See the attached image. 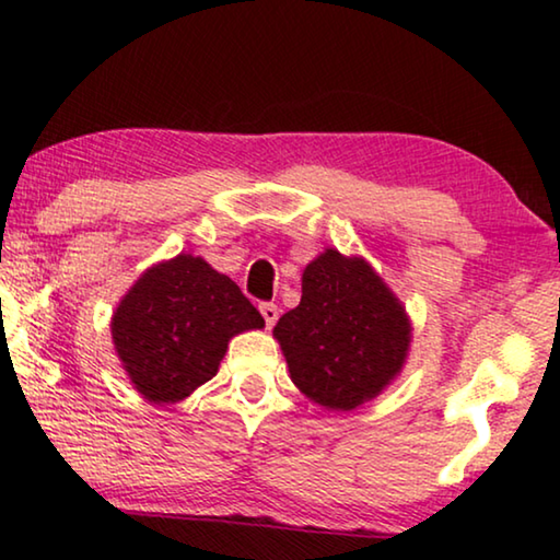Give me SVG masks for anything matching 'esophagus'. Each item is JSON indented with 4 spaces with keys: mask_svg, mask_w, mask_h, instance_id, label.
Returning <instances> with one entry per match:
<instances>
[{
    "mask_svg": "<svg viewBox=\"0 0 560 560\" xmlns=\"http://www.w3.org/2000/svg\"><path fill=\"white\" fill-rule=\"evenodd\" d=\"M259 311L264 320H267V328H271L279 320V306L277 303H259Z\"/></svg>",
    "mask_w": 560,
    "mask_h": 560,
    "instance_id": "34e87169",
    "label": "esophagus"
}]
</instances>
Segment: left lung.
<instances>
[{
	"label": "left lung",
	"instance_id": "1",
	"mask_svg": "<svg viewBox=\"0 0 560 560\" xmlns=\"http://www.w3.org/2000/svg\"><path fill=\"white\" fill-rule=\"evenodd\" d=\"M273 336L301 393L328 410H353L400 373L410 324L368 261L328 249L303 271L301 303Z\"/></svg>",
	"mask_w": 560,
	"mask_h": 560
}]
</instances>
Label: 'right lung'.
<instances>
[{"mask_svg":"<svg viewBox=\"0 0 560 560\" xmlns=\"http://www.w3.org/2000/svg\"><path fill=\"white\" fill-rule=\"evenodd\" d=\"M113 343L153 402H177L214 377L230 338L264 318L236 283L179 254L145 271L113 316Z\"/></svg>","mask_w":560,"mask_h":560,"instance_id":"right-lung-1","label":"right lung"}]
</instances>
